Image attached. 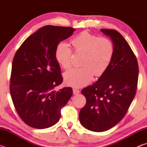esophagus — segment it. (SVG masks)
Returning a JSON list of instances; mask_svg holds the SVG:
<instances>
[{
	"mask_svg": "<svg viewBox=\"0 0 147 147\" xmlns=\"http://www.w3.org/2000/svg\"><path fill=\"white\" fill-rule=\"evenodd\" d=\"M80 93V91L77 89H73V94H77Z\"/></svg>",
	"mask_w": 147,
	"mask_h": 147,
	"instance_id": "esophagus-1",
	"label": "esophagus"
}]
</instances>
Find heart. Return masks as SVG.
I'll return each mask as SVG.
<instances>
[{"label": "heart", "instance_id": "b5f03b06", "mask_svg": "<svg viewBox=\"0 0 147 147\" xmlns=\"http://www.w3.org/2000/svg\"><path fill=\"white\" fill-rule=\"evenodd\" d=\"M76 53H82L79 67H73L64 74L65 82L74 88H81L90 82L93 74L101 76L109 67L114 55V46L109 39L82 32L71 40ZM72 51L61 42L56 47V61L65 69L71 66Z\"/></svg>", "mask_w": 147, "mask_h": 147}]
</instances>
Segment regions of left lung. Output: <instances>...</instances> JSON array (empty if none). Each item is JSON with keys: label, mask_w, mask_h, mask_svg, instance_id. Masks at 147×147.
I'll list each match as a JSON object with an SVG mask.
<instances>
[{"label": "left lung", "mask_w": 147, "mask_h": 147, "mask_svg": "<svg viewBox=\"0 0 147 147\" xmlns=\"http://www.w3.org/2000/svg\"><path fill=\"white\" fill-rule=\"evenodd\" d=\"M100 31L112 41L113 58L98 80L82 90L86 104L79 113L82 125L97 132L113 127L126 115L136 95L139 73L136 57L123 36L114 30Z\"/></svg>", "instance_id": "1"}]
</instances>
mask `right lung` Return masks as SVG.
Segmentation results:
<instances>
[{
  "instance_id": "obj_1",
  "label": "right lung",
  "mask_w": 147,
  "mask_h": 147,
  "mask_svg": "<svg viewBox=\"0 0 147 147\" xmlns=\"http://www.w3.org/2000/svg\"><path fill=\"white\" fill-rule=\"evenodd\" d=\"M74 31L71 27L43 26L26 38L15 54L10 94L17 112L29 126L43 129L56 124L61 108L73 94L71 88L54 90L63 81L55 51Z\"/></svg>"
}]
</instances>
